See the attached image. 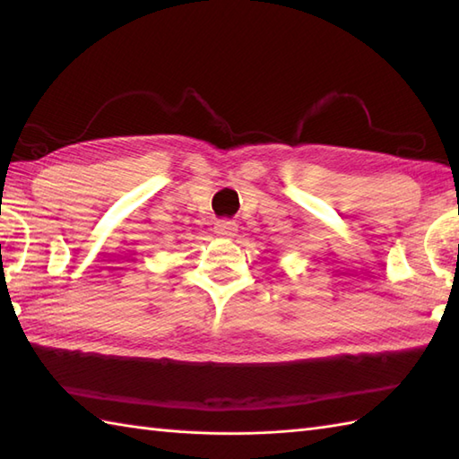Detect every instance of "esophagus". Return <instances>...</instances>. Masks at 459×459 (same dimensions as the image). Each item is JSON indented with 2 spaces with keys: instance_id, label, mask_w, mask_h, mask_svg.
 I'll return each mask as SVG.
<instances>
[{
  "instance_id": "obj_1",
  "label": "esophagus",
  "mask_w": 459,
  "mask_h": 459,
  "mask_svg": "<svg viewBox=\"0 0 459 459\" xmlns=\"http://www.w3.org/2000/svg\"><path fill=\"white\" fill-rule=\"evenodd\" d=\"M237 229H238V224L232 219H221V221L214 222V232H217V235L222 237V238L235 237Z\"/></svg>"
}]
</instances>
